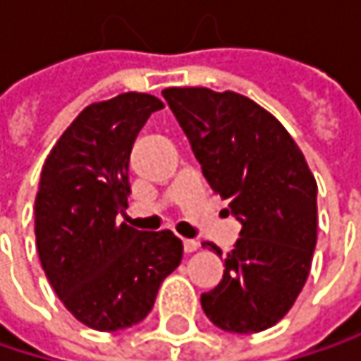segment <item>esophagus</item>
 Returning <instances> with one entry per match:
<instances>
[{
  "instance_id": "obj_1",
  "label": "esophagus",
  "mask_w": 361,
  "mask_h": 361,
  "mask_svg": "<svg viewBox=\"0 0 361 361\" xmlns=\"http://www.w3.org/2000/svg\"><path fill=\"white\" fill-rule=\"evenodd\" d=\"M198 247H200V245H198L196 240H192V238H185V240H183V251L185 252L198 251Z\"/></svg>"
}]
</instances>
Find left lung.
<instances>
[{
    "instance_id": "obj_1",
    "label": "left lung",
    "mask_w": 361,
    "mask_h": 361,
    "mask_svg": "<svg viewBox=\"0 0 361 361\" xmlns=\"http://www.w3.org/2000/svg\"><path fill=\"white\" fill-rule=\"evenodd\" d=\"M163 98L202 176L243 224L221 282L202 293L200 305L228 332L271 328L288 314L312 269L316 178L282 123L251 98L207 87H169ZM209 247L221 255L213 243Z\"/></svg>"
}]
</instances>
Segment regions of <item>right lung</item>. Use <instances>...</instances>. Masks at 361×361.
I'll use <instances>...</instances> for the list:
<instances>
[{
    "instance_id": "obj_1",
    "label": "right lung",
    "mask_w": 361,
    "mask_h": 361,
    "mask_svg": "<svg viewBox=\"0 0 361 361\" xmlns=\"http://www.w3.org/2000/svg\"><path fill=\"white\" fill-rule=\"evenodd\" d=\"M163 106L137 92L90 104L41 169L35 198L41 267L64 307L94 330L114 332L142 322L163 280L181 263L183 245L173 232L116 224L131 194L133 142Z\"/></svg>"
}]
</instances>
